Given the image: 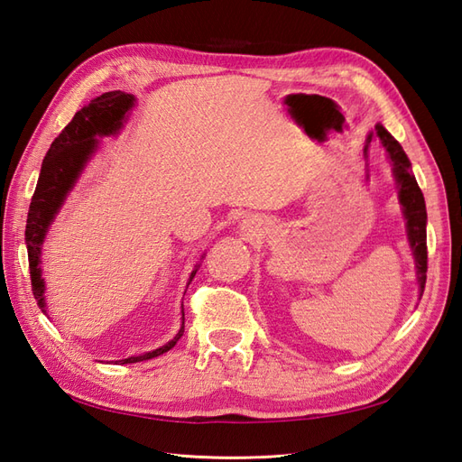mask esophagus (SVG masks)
<instances>
[{
  "label": "esophagus",
  "mask_w": 462,
  "mask_h": 462,
  "mask_svg": "<svg viewBox=\"0 0 462 462\" xmlns=\"http://www.w3.org/2000/svg\"><path fill=\"white\" fill-rule=\"evenodd\" d=\"M243 231H245L246 236H254V235L258 233L256 221H254V219H245V221H243Z\"/></svg>",
  "instance_id": "esophagus-1"
}]
</instances>
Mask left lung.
Instances as JSON below:
<instances>
[{
    "label": "left lung",
    "mask_w": 462,
    "mask_h": 462,
    "mask_svg": "<svg viewBox=\"0 0 462 462\" xmlns=\"http://www.w3.org/2000/svg\"><path fill=\"white\" fill-rule=\"evenodd\" d=\"M374 133L368 134V143L372 141ZM375 136L380 138L382 144L387 148L391 163H393V175L397 180V189H399V202L402 206V214L404 219H407V235H409V243L412 248V256L416 262V279H418V287H420V297L426 287V272H428V246H426V202H424V194L418 187L416 179L411 171V162L407 158V153L402 152L401 144L391 136L383 125H375ZM366 143V148H368Z\"/></svg>",
    "instance_id": "1"
}]
</instances>
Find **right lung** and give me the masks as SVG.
<instances>
[{
    "mask_svg": "<svg viewBox=\"0 0 462 462\" xmlns=\"http://www.w3.org/2000/svg\"><path fill=\"white\" fill-rule=\"evenodd\" d=\"M134 106V96L125 94L121 90L106 92L102 96L94 97V100L77 111L71 123L60 133V136L51 143L44 162H42V170L38 177V185L32 194V202L29 208V219H26V231L24 241L26 250H29V268H31V283L34 299L42 312L46 314V300H44V279H42L40 268V254H42V243L46 239V233L51 226L55 214L60 212L61 204L65 202L69 190L77 183L79 175L85 170L87 162L92 158V153L97 150V136L116 134L121 127L125 116ZM199 265L190 273L189 283L192 277L197 275ZM185 333V310H183V324H180L179 333L175 337L165 343L163 346L150 351L141 356H129L119 360L121 365H133V362L150 360L153 356H160L175 346V343L183 337Z\"/></svg>",
    "mask_w": 462,
    "mask_h": 462,
    "instance_id": "right-lung-1",
    "label": "right lung"
}]
</instances>
